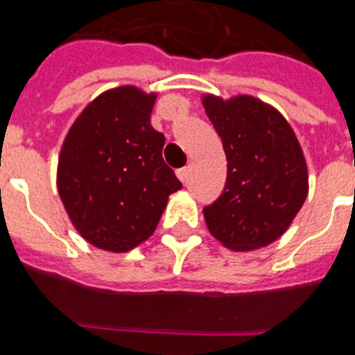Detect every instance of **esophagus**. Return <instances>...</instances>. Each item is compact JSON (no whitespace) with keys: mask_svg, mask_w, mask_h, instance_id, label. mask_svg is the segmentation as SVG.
<instances>
[{"mask_svg":"<svg viewBox=\"0 0 355 355\" xmlns=\"http://www.w3.org/2000/svg\"><path fill=\"white\" fill-rule=\"evenodd\" d=\"M177 177L180 178V182H187V178H189V168H182V170L177 171Z\"/></svg>","mask_w":355,"mask_h":355,"instance_id":"1","label":"esophagus"}]
</instances>
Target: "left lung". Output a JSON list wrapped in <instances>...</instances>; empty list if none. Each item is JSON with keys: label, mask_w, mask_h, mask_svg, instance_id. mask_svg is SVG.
<instances>
[{"label": "left lung", "mask_w": 355, "mask_h": 355, "mask_svg": "<svg viewBox=\"0 0 355 355\" xmlns=\"http://www.w3.org/2000/svg\"><path fill=\"white\" fill-rule=\"evenodd\" d=\"M223 141V194L203 209L207 228L233 251L265 248L292 225L308 196V166L285 116L251 95L201 98Z\"/></svg>", "instance_id": "obj_1"}]
</instances>
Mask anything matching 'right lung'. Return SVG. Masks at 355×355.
<instances>
[{
  "label": "right lung",
  "instance_id": "add662e5",
  "mask_svg": "<svg viewBox=\"0 0 355 355\" xmlns=\"http://www.w3.org/2000/svg\"><path fill=\"white\" fill-rule=\"evenodd\" d=\"M157 94L118 86L70 127L58 159V193L85 241L125 253L155 232L168 198L182 189L162 159L164 136L150 114Z\"/></svg>",
  "mask_w": 355,
  "mask_h": 355
}]
</instances>
